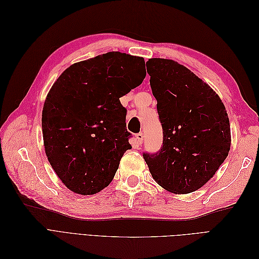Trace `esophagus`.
<instances>
[{
	"mask_svg": "<svg viewBox=\"0 0 259 259\" xmlns=\"http://www.w3.org/2000/svg\"><path fill=\"white\" fill-rule=\"evenodd\" d=\"M136 142L138 145H142L143 142H144V134L143 133H138V134H136Z\"/></svg>",
	"mask_w": 259,
	"mask_h": 259,
	"instance_id": "esophagus-1",
	"label": "esophagus"
}]
</instances>
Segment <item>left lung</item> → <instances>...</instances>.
I'll return each instance as SVG.
<instances>
[{"label":"left lung","mask_w":259,"mask_h":259,"mask_svg":"<svg viewBox=\"0 0 259 259\" xmlns=\"http://www.w3.org/2000/svg\"><path fill=\"white\" fill-rule=\"evenodd\" d=\"M163 145L144 152L153 179L173 193L200 189L228 156L229 117L221 98L189 69L170 59L147 61ZM149 70H147V67Z\"/></svg>","instance_id":"obj_1"}]
</instances>
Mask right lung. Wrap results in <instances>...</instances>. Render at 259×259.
Listing matches in <instances>:
<instances>
[{
  "label": "right lung",
  "mask_w": 259,
  "mask_h": 259,
  "mask_svg": "<svg viewBox=\"0 0 259 259\" xmlns=\"http://www.w3.org/2000/svg\"><path fill=\"white\" fill-rule=\"evenodd\" d=\"M143 57L109 52L66 69L44 103L45 153L71 191L90 195L112 182L132 148L120 98L143 83Z\"/></svg>",
  "instance_id": "right-lung-1"
}]
</instances>
